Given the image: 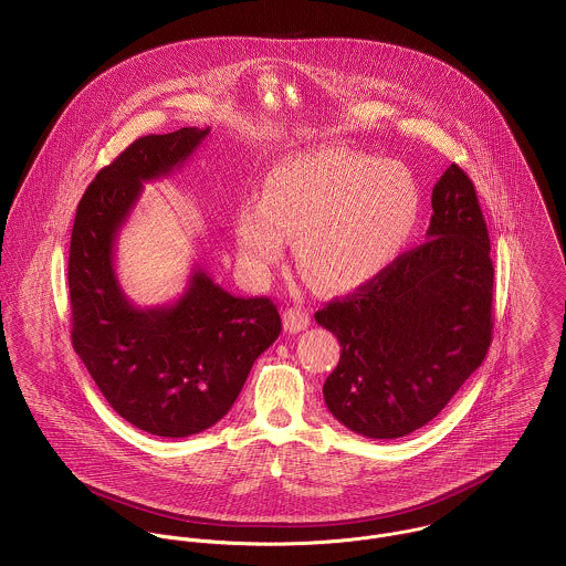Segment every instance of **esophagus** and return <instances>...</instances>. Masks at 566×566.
<instances>
[{
    "instance_id": "esophagus-1",
    "label": "esophagus",
    "mask_w": 566,
    "mask_h": 566,
    "mask_svg": "<svg viewBox=\"0 0 566 566\" xmlns=\"http://www.w3.org/2000/svg\"><path fill=\"white\" fill-rule=\"evenodd\" d=\"M312 324V314L301 310V307H292L285 312V328L290 333H298V331H305L307 326Z\"/></svg>"
}]
</instances>
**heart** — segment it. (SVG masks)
<instances>
[{"label":"heart","instance_id":"b5f03b06","mask_svg":"<svg viewBox=\"0 0 566 566\" xmlns=\"http://www.w3.org/2000/svg\"><path fill=\"white\" fill-rule=\"evenodd\" d=\"M420 211V185L403 163L324 144L268 167L261 200L238 209L235 243L245 268L268 274L294 240L310 283L350 292L399 259Z\"/></svg>","mask_w":566,"mask_h":566}]
</instances>
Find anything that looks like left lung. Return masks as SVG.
Instances as JSON below:
<instances>
[{"instance_id": "left-lung-1", "label": "left lung", "mask_w": 566, "mask_h": 566, "mask_svg": "<svg viewBox=\"0 0 566 566\" xmlns=\"http://www.w3.org/2000/svg\"><path fill=\"white\" fill-rule=\"evenodd\" d=\"M431 209L427 242L316 312L342 348L324 401L366 438L392 440L424 427L482 366L492 339L490 238L460 165L436 182Z\"/></svg>"}]
</instances>
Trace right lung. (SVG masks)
I'll use <instances>...</instances> for the list:
<instances>
[{"mask_svg": "<svg viewBox=\"0 0 566 566\" xmlns=\"http://www.w3.org/2000/svg\"><path fill=\"white\" fill-rule=\"evenodd\" d=\"M209 128L133 142L82 196L70 245L72 344L108 405L137 429L185 438L213 427L254 359L279 337L276 305L240 298L196 268L174 305L135 307L115 274V242L146 180L180 169Z\"/></svg>", "mask_w": 566, "mask_h": 566, "instance_id": "add662e5", "label": "right lung"}]
</instances>
